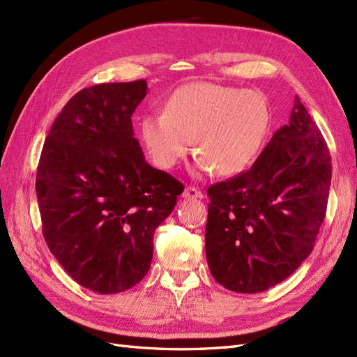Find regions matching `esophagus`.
Listing matches in <instances>:
<instances>
[{"label": "esophagus", "instance_id": "34e87169", "mask_svg": "<svg viewBox=\"0 0 357 357\" xmlns=\"http://www.w3.org/2000/svg\"><path fill=\"white\" fill-rule=\"evenodd\" d=\"M183 198H186V199H197V198H202V193H201V190H198L197 188L188 186V188L185 189V192H183Z\"/></svg>", "mask_w": 357, "mask_h": 357}]
</instances>
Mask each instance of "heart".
<instances>
[{
  "mask_svg": "<svg viewBox=\"0 0 357 357\" xmlns=\"http://www.w3.org/2000/svg\"><path fill=\"white\" fill-rule=\"evenodd\" d=\"M271 112L265 96L210 82L180 86L164 113L139 122L142 142L155 164L169 169L186 158L195 138L197 171L235 176L256 158L269 131Z\"/></svg>",
  "mask_w": 357,
  "mask_h": 357,
  "instance_id": "b5f03b06",
  "label": "heart"
}]
</instances>
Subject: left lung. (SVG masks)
Here are the masks:
<instances>
[{"label":"left lung","mask_w":357,"mask_h":357,"mask_svg":"<svg viewBox=\"0 0 357 357\" xmlns=\"http://www.w3.org/2000/svg\"><path fill=\"white\" fill-rule=\"evenodd\" d=\"M331 178L328 144L295 96L289 123L255 164L207 190L205 255L215 282L259 294L286 280L312 252Z\"/></svg>","instance_id":"left-lung-1"}]
</instances>
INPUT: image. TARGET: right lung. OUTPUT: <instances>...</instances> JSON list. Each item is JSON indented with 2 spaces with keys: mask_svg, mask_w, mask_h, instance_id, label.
Here are the masks:
<instances>
[{
  "mask_svg": "<svg viewBox=\"0 0 357 357\" xmlns=\"http://www.w3.org/2000/svg\"><path fill=\"white\" fill-rule=\"evenodd\" d=\"M146 80L82 89L53 122L41 150L36 190L52 255L80 286L112 295L142 282L153 234L185 190L150 167L131 116Z\"/></svg>",
  "mask_w": 357,
  "mask_h": 357,
  "instance_id": "right-lung-1",
  "label": "right lung"
}]
</instances>
